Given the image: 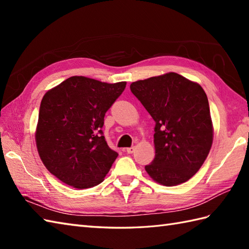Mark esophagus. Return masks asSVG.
I'll list each match as a JSON object with an SVG mask.
<instances>
[{
    "mask_svg": "<svg viewBox=\"0 0 249 249\" xmlns=\"http://www.w3.org/2000/svg\"><path fill=\"white\" fill-rule=\"evenodd\" d=\"M126 152L128 153V154H133V153L135 152V147L134 146H130V147H127V149H126Z\"/></svg>",
    "mask_w": 249,
    "mask_h": 249,
    "instance_id": "34e87169",
    "label": "esophagus"
}]
</instances>
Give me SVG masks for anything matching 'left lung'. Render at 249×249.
<instances>
[{
  "label": "left lung",
  "mask_w": 249,
  "mask_h": 249,
  "mask_svg": "<svg viewBox=\"0 0 249 249\" xmlns=\"http://www.w3.org/2000/svg\"><path fill=\"white\" fill-rule=\"evenodd\" d=\"M130 91L155 122V157L149 176L176 186L197 173L213 142L209 100L198 83L176 72L130 84Z\"/></svg>",
  "instance_id": "8db88e82"
}]
</instances>
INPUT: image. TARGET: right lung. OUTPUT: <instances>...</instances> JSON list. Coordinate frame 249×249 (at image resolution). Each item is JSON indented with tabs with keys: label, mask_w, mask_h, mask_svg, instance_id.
I'll use <instances>...</instances> for the list:
<instances>
[{
	"label": "right lung",
	"mask_w": 249,
	"mask_h": 249,
	"mask_svg": "<svg viewBox=\"0 0 249 249\" xmlns=\"http://www.w3.org/2000/svg\"><path fill=\"white\" fill-rule=\"evenodd\" d=\"M125 87L73 76L45 94L36 145L46 168L63 183L83 189L104 181L119 155L105 139V114Z\"/></svg>",
	"instance_id": "1"
}]
</instances>
